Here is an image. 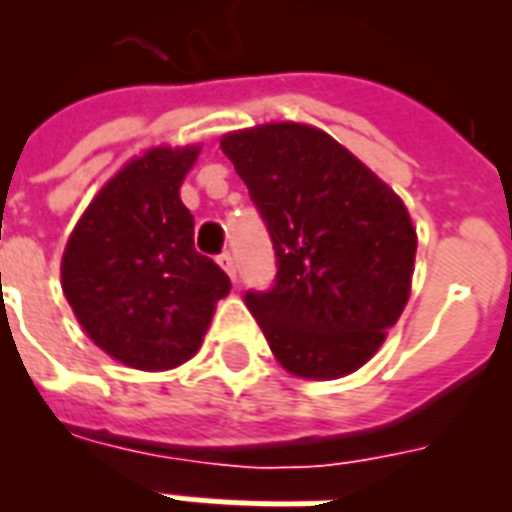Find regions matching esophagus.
<instances>
[{"label":"esophagus","instance_id":"1","mask_svg":"<svg viewBox=\"0 0 512 512\" xmlns=\"http://www.w3.org/2000/svg\"><path fill=\"white\" fill-rule=\"evenodd\" d=\"M217 263L223 265V271L236 281V260H233L231 252H220V255H217Z\"/></svg>","mask_w":512,"mask_h":512}]
</instances>
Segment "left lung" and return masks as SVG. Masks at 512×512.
<instances>
[{
	"label": "left lung",
	"mask_w": 512,
	"mask_h": 512,
	"mask_svg": "<svg viewBox=\"0 0 512 512\" xmlns=\"http://www.w3.org/2000/svg\"><path fill=\"white\" fill-rule=\"evenodd\" d=\"M276 252L244 303L287 372L332 380L377 353L404 311L417 233L404 201L327 132L265 124L225 135Z\"/></svg>",
	"instance_id": "1"
}]
</instances>
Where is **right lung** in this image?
<instances>
[{
	"instance_id": "1",
	"label": "right lung",
	"mask_w": 512,
	"mask_h": 512,
	"mask_svg": "<svg viewBox=\"0 0 512 512\" xmlns=\"http://www.w3.org/2000/svg\"><path fill=\"white\" fill-rule=\"evenodd\" d=\"M199 148H154L95 196L63 252V292L90 340L135 369L199 350L231 279L193 247L180 183Z\"/></svg>"
}]
</instances>
